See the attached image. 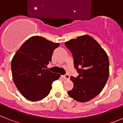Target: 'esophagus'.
Masks as SVG:
<instances>
[{"mask_svg": "<svg viewBox=\"0 0 123 123\" xmlns=\"http://www.w3.org/2000/svg\"><path fill=\"white\" fill-rule=\"evenodd\" d=\"M62 77L64 79H66V80H69V74H65V75H62Z\"/></svg>", "mask_w": 123, "mask_h": 123, "instance_id": "34e87169", "label": "esophagus"}]
</instances>
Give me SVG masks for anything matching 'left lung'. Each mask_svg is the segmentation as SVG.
<instances>
[{"label":"left lung","instance_id":"8db88e82","mask_svg":"<svg viewBox=\"0 0 123 123\" xmlns=\"http://www.w3.org/2000/svg\"><path fill=\"white\" fill-rule=\"evenodd\" d=\"M73 54L74 66L79 73L71 76L73 88L69 96L80 102L92 100L101 92L109 76V62L105 51L89 35L78 37L65 43Z\"/></svg>","mask_w":123,"mask_h":123}]
</instances>
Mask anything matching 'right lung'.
Instances as JSON below:
<instances>
[{
  "instance_id": "obj_1",
  "label": "right lung",
  "mask_w": 123,
  "mask_h": 123,
  "mask_svg": "<svg viewBox=\"0 0 123 123\" xmlns=\"http://www.w3.org/2000/svg\"><path fill=\"white\" fill-rule=\"evenodd\" d=\"M59 43L34 36L21 46L11 61L12 79L24 97L38 101L49 94L53 81L61 76L45 69Z\"/></svg>"
}]
</instances>
